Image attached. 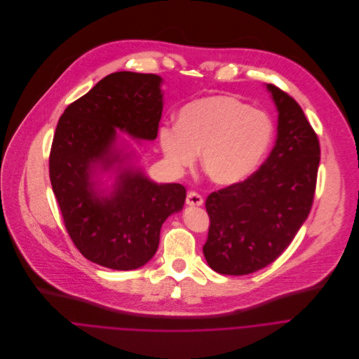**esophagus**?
<instances>
[{
	"mask_svg": "<svg viewBox=\"0 0 359 359\" xmlns=\"http://www.w3.org/2000/svg\"><path fill=\"white\" fill-rule=\"evenodd\" d=\"M202 203H203V198L198 192H195V191L188 192V195H187V205H189V206H201Z\"/></svg>",
	"mask_w": 359,
	"mask_h": 359,
	"instance_id": "obj_1",
	"label": "esophagus"
}]
</instances>
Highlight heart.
<instances>
[{
    "label": "heart",
    "instance_id": "1",
    "mask_svg": "<svg viewBox=\"0 0 359 359\" xmlns=\"http://www.w3.org/2000/svg\"><path fill=\"white\" fill-rule=\"evenodd\" d=\"M273 134V123L264 111L238 97L218 95L185 104L178 113L177 128L160 130V142L175 168L189 167L201 151V165L209 180L228 187L256 171Z\"/></svg>",
    "mask_w": 359,
    "mask_h": 359
}]
</instances>
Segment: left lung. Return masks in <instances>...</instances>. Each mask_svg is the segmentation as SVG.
<instances>
[{
    "label": "left lung",
    "mask_w": 359,
    "mask_h": 359,
    "mask_svg": "<svg viewBox=\"0 0 359 359\" xmlns=\"http://www.w3.org/2000/svg\"><path fill=\"white\" fill-rule=\"evenodd\" d=\"M278 110L277 140L245 181L212 192L203 255L215 271L243 276L273 263L294 239L313 206L320 141L299 103L267 85Z\"/></svg>",
    "instance_id": "left-lung-1"
}]
</instances>
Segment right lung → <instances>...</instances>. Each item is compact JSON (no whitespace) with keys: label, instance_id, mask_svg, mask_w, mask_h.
<instances>
[{"label":"right lung","instance_id":"1","mask_svg":"<svg viewBox=\"0 0 359 359\" xmlns=\"http://www.w3.org/2000/svg\"><path fill=\"white\" fill-rule=\"evenodd\" d=\"M161 78L116 72L97 82L60 116L49 154V178L65 228L90 262L114 270L146 264L157 252L160 231L184 206L181 184H154L141 171L121 170L116 189L100 196L90 178L121 161L116 128L154 140L163 113Z\"/></svg>","mask_w":359,"mask_h":359}]
</instances>
